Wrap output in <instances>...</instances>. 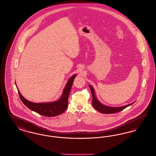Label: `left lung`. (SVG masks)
Listing matches in <instances>:
<instances>
[{"label": "left lung", "mask_w": 156, "mask_h": 156, "mask_svg": "<svg viewBox=\"0 0 156 156\" xmlns=\"http://www.w3.org/2000/svg\"><path fill=\"white\" fill-rule=\"evenodd\" d=\"M89 88L90 89L92 95V104L94 106V108L97 110L98 111L102 113H105V114H111V113H115L123 110L124 109L126 108L127 107L130 106L131 105L133 104H129L126 106H123L120 107H111L105 106L103 104H101L97 99V97H95V93L94 91V89L93 87L89 85Z\"/></svg>", "instance_id": "obj_1"}]
</instances>
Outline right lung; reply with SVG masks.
I'll list each match as a JSON object with an SVG mask.
<instances>
[{
    "instance_id": "obj_1",
    "label": "right lung",
    "mask_w": 156,
    "mask_h": 156,
    "mask_svg": "<svg viewBox=\"0 0 156 156\" xmlns=\"http://www.w3.org/2000/svg\"><path fill=\"white\" fill-rule=\"evenodd\" d=\"M76 75L72 76L68 81L67 85L63 90L61 97L57 101L45 103H34L31 102L23 97L18 88L17 89L20 98L23 103L30 110L36 112L37 113L47 117H52L61 115L66 110L68 107V99L71 89V87ZM16 84V82H15Z\"/></svg>"
}]
</instances>
